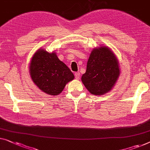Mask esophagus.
I'll return each mask as SVG.
<instances>
[{
	"mask_svg": "<svg viewBox=\"0 0 150 150\" xmlns=\"http://www.w3.org/2000/svg\"><path fill=\"white\" fill-rule=\"evenodd\" d=\"M80 76V74L79 72H76L75 73V78L76 79H79Z\"/></svg>",
	"mask_w": 150,
	"mask_h": 150,
	"instance_id": "1",
	"label": "esophagus"
}]
</instances>
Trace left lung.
Masks as SVG:
<instances>
[{"mask_svg":"<svg viewBox=\"0 0 150 150\" xmlns=\"http://www.w3.org/2000/svg\"><path fill=\"white\" fill-rule=\"evenodd\" d=\"M120 74L116 56L109 47L103 45L92 50L86 72L82 76L81 80L91 94L102 95L112 89Z\"/></svg>","mask_w":150,"mask_h":150,"instance_id":"8db88e82","label":"left lung"}]
</instances>
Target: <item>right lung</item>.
I'll return each mask as SVG.
<instances>
[{
	"mask_svg": "<svg viewBox=\"0 0 150 150\" xmlns=\"http://www.w3.org/2000/svg\"><path fill=\"white\" fill-rule=\"evenodd\" d=\"M30 75L38 88L50 95H58L74 76L68 67L59 59L55 51L49 53L39 49L30 63Z\"/></svg>",
	"mask_w": 150,
	"mask_h": 150,
	"instance_id": "add662e5",
	"label": "right lung"
}]
</instances>
